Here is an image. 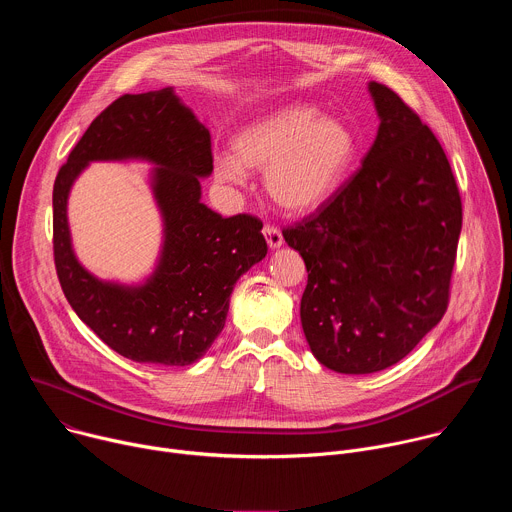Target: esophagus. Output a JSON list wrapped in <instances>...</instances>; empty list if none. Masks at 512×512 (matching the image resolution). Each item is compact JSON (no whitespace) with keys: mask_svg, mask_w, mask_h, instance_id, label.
Here are the masks:
<instances>
[{"mask_svg":"<svg viewBox=\"0 0 512 512\" xmlns=\"http://www.w3.org/2000/svg\"><path fill=\"white\" fill-rule=\"evenodd\" d=\"M263 235H265L267 245H269L271 249H279V247L283 245V235H281L279 229H275V227H271V225H265V227H263Z\"/></svg>","mask_w":512,"mask_h":512,"instance_id":"1","label":"esophagus"}]
</instances>
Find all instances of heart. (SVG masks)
Masks as SVG:
<instances>
[{
  "label": "heart",
  "mask_w": 512,
  "mask_h": 512,
  "mask_svg": "<svg viewBox=\"0 0 512 512\" xmlns=\"http://www.w3.org/2000/svg\"><path fill=\"white\" fill-rule=\"evenodd\" d=\"M233 154L214 156V178L241 186L247 170L265 172V190L283 212L310 214L344 186L360 152L356 131L308 103L285 105L247 123Z\"/></svg>",
  "instance_id": "obj_1"
}]
</instances>
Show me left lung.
<instances>
[{"instance_id":"8db88e82","label":"left lung","mask_w":512,"mask_h":512,"mask_svg":"<svg viewBox=\"0 0 512 512\" xmlns=\"http://www.w3.org/2000/svg\"><path fill=\"white\" fill-rule=\"evenodd\" d=\"M356 174L285 243L308 269L300 318L326 369L369 375L405 358L448 308L462 200L431 129L389 87Z\"/></svg>"}]
</instances>
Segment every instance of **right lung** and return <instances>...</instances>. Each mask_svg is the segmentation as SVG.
I'll list each match as a JSON object with an SVG mask.
<instances>
[{
	"label": "right lung",
	"instance_id": "1",
	"mask_svg": "<svg viewBox=\"0 0 512 512\" xmlns=\"http://www.w3.org/2000/svg\"><path fill=\"white\" fill-rule=\"evenodd\" d=\"M93 161H148L163 216L155 271L137 284L101 280L82 267L67 227V196ZM212 174L210 133L172 87L113 101L60 168L54 192V263L77 316L115 352L135 362L186 367L225 328L233 287L265 259L263 223L223 218L202 198Z\"/></svg>",
	"mask_w": 512,
	"mask_h": 512
}]
</instances>
